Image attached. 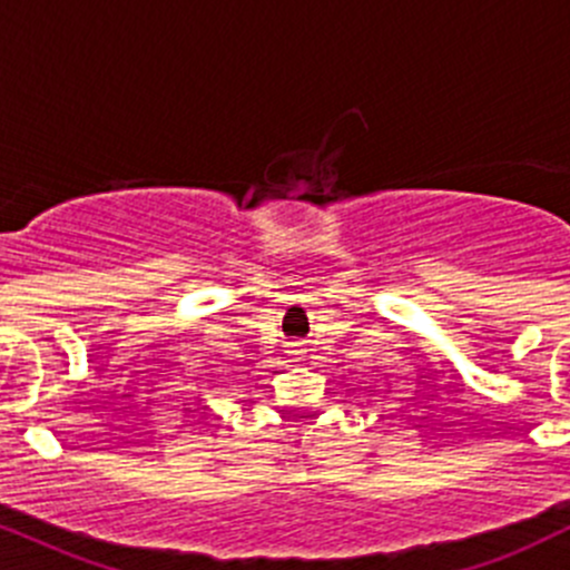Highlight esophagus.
I'll return each instance as SVG.
<instances>
[{"instance_id": "34e87169", "label": "esophagus", "mask_w": 570, "mask_h": 570, "mask_svg": "<svg viewBox=\"0 0 570 570\" xmlns=\"http://www.w3.org/2000/svg\"><path fill=\"white\" fill-rule=\"evenodd\" d=\"M292 353H295V356H301V353H303V351H301V347H297V345H295V351H292Z\"/></svg>"}]
</instances>
